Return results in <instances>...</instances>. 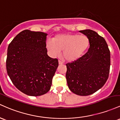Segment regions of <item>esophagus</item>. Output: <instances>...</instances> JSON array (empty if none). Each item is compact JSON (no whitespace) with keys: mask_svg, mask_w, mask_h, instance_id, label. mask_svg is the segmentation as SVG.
Wrapping results in <instances>:
<instances>
[{"mask_svg":"<svg viewBox=\"0 0 120 120\" xmlns=\"http://www.w3.org/2000/svg\"><path fill=\"white\" fill-rule=\"evenodd\" d=\"M58 63H59V64H60V65H62V64H64V63H63L60 60H58Z\"/></svg>","mask_w":120,"mask_h":120,"instance_id":"obj_1","label":"esophagus"}]
</instances>
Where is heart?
I'll list each match as a JSON object with an SVG mask.
<instances>
[{"instance_id":"b5f03b06","label":"heart","mask_w":120,"mask_h":120,"mask_svg":"<svg viewBox=\"0 0 120 120\" xmlns=\"http://www.w3.org/2000/svg\"><path fill=\"white\" fill-rule=\"evenodd\" d=\"M90 40L86 36L76 34L56 35L52 41L46 42V48L52 56H57L63 52L66 60L72 62L80 58L88 49Z\"/></svg>"}]
</instances>
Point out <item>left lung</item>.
Listing matches in <instances>:
<instances>
[{"label":"left lung","mask_w":120,"mask_h":120,"mask_svg":"<svg viewBox=\"0 0 120 120\" xmlns=\"http://www.w3.org/2000/svg\"><path fill=\"white\" fill-rule=\"evenodd\" d=\"M90 40V48L80 58L66 64L67 85L71 92L88 96L100 89L107 82L111 55L105 39L91 29L80 30Z\"/></svg>","instance_id":"8db88e82"}]
</instances>
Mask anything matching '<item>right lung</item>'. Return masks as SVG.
I'll return each mask as SVG.
<instances>
[{
  "label": "right lung",
  "mask_w": 120,
  "mask_h": 120,
  "mask_svg": "<svg viewBox=\"0 0 120 120\" xmlns=\"http://www.w3.org/2000/svg\"><path fill=\"white\" fill-rule=\"evenodd\" d=\"M47 35L24 30L8 47V75L17 89L29 96H41L48 92L58 66V60L47 54Z\"/></svg>",
  "instance_id": "1"
}]
</instances>
